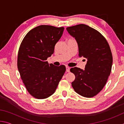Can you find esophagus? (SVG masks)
I'll list each match as a JSON object with an SVG mask.
<instances>
[{"label": "esophagus", "mask_w": 124, "mask_h": 124, "mask_svg": "<svg viewBox=\"0 0 124 124\" xmlns=\"http://www.w3.org/2000/svg\"><path fill=\"white\" fill-rule=\"evenodd\" d=\"M70 68H69L68 67H66V71L67 72H70Z\"/></svg>", "instance_id": "esophagus-1"}]
</instances>
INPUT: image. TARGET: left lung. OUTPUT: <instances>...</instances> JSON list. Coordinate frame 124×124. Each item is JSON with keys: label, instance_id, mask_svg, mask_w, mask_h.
Masks as SVG:
<instances>
[{"label": "left lung", "instance_id": "left-lung-1", "mask_svg": "<svg viewBox=\"0 0 124 124\" xmlns=\"http://www.w3.org/2000/svg\"><path fill=\"white\" fill-rule=\"evenodd\" d=\"M66 29L77 41L79 57L87 59L84 70L77 67L70 70L75 76L72 86L80 95L92 97L103 89L110 74L113 57L109 45L100 32L86 24Z\"/></svg>", "mask_w": 124, "mask_h": 124}]
</instances>
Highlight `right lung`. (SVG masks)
Returning <instances> with one entry per match:
<instances>
[{
  "mask_svg": "<svg viewBox=\"0 0 124 124\" xmlns=\"http://www.w3.org/2000/svg\"><path fill=\"white\" fill-rule=\"evenodd\" d=\"M63 31V27L40 25L29 31L21 44L18 70L27 91L37 99L51 96L66 71L64 65L56 66L46 61Z\"/></svg>",
  "mask_w": 124,
  "mask_h": 124,
  "instance_id": "obj_1",
  "label": "right lung"
}]
</instances>
